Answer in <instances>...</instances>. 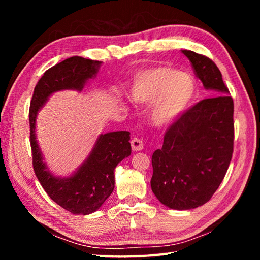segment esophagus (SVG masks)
Returning <instances> with one entry per match:
<instances>
[{"instance_id": "34e87169", "label": "esophagus", "mask_w": 260, "mask_h": 260, "mask_svg": "<svg viewBox=\"0 0 260 260\" xmlns=\"http://www.w3.org/2000/svg\"><path fill=\"white\" fill-rule=\"evenodd\" d=\"M132 148L133 151H142L143 147H144V144H143V140L139 139V137H134L133 140L131 141Z\"/></svg>"}]
</instances>
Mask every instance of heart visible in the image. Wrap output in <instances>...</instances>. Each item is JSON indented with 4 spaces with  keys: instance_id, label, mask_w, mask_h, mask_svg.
<instances>
[{
    "instance_id": "b5f03b06",
    "label": "heart",
    "mask_w": 260,
    "mask_h": 260,
    "mask_svg": "<svg viewBox=\"0 0 260 260\" xmlns=\"http://www.w3.org/2000/svg\"><path fill=\"white\" fill-rule=\"evenodd\" d=\"M193 77L170 66H161L136 76L132 97L137 103L154 105L152 120L157 126H168L190 107L196 95Z\"/></svg>"
}]
</instances>
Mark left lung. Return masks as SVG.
<instances>
[{"mask_svg": "<svg viewBox=\"0 0 260 260\" xmlns=\"http://www.w3.org/2000/svg\"><path fill=\"white\" fill-rule=\"evenodd\" d=\"M182 52L204 88L218 96L202 99L170 124L162 148L153 153L151 186L167 207L189 210L208 202L227 173L234 152V101L211 59Z\"/></svg>", "mask_w": 260, "mask_h": 260, "instance_id": "8db88e82", "label": "left lung"}]
</instances>
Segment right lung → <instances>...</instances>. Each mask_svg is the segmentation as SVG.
Returning a JSON list of instances; mask_svg holds the SVG:
<instances>
[{"label":"right lung","mask_w":260,"mask_h":260,"mask_svg":"<svg viewBox=\"0 0 260 260\" xmlns=\"http://www.w3.org/2000/svg\"><path fill=\"white\" fill-rule=\"evenodd\" d=\"M102 61L71 57L48 69L38 81L30 104V144L32 165L43 190L52 200L74 214L95 212L112 194L115 186L114 170L131 155L129 132H112L99 136L87 161L67 179H59L47 170L36 141L38 110L52 92L62 89L81 90L85 82L95 76Z\"/></svg>","instance_id":"1"}]
</instances>
